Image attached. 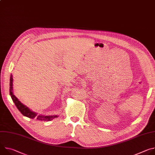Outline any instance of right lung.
Masks as SVG:
<instances>
[{"label": "right lung", "mask_w": 155, "mask_h": 155, "mask_svg": "<svg viewBox=\"0 0 155 155\" xmlns=\"http://www.w3.org/2000/svg\"><path fill=\"white\" fill-rule=\"evenodd\" d=\"M13 77L11 75L10 79V94L11 96V97L15 103L16 107L19 110V112L23 114L24 116L30 118H34L36 117L37 114L35 112H32L30 110L28 107L25 106L22 104L13 94ZM57 116H41L38 115L37 117V119L40 121H51L54 118H57Z\"/></svg>", "instance_id": "add662e5"}]
</instances>
